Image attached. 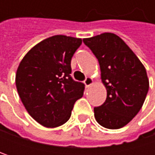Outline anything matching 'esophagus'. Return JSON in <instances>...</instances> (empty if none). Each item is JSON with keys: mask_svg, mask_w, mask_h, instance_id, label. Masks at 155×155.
Listing matches in <instances>:
<instances>
[{"mask_svg": "<svg viewBox=\"0 0 155 155\" xmlns=\"http://www.w3.org/2000/svg\"><path fill=\"white\" fill-rule=\"evenodd\" d=\"M92 83H93V80H92V78L87 77L85 80H84V84H85V86H86V87L91 86Z\"/></svg>", "mask_w": 155, "mask_h": 155, "instance_id": "34e87169", "label": "esophagus"}]
</instances>
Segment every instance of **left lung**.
Returning a JSON list of instances; mask_svg holds the SVG:
<instances>
[{
  "mask_svg": "<svg viewBox=\"0 0 155 155\" xmlns=\"http://www.w3.org/2000/svg\"><path fill=\"white\" fill-rule=\"evenodd\" d=\"M99 61L101 81L107 89L105 102L94 108L97 122L108 129L128 124L142 108L149 90L146 70L138 57L113 33L83 38Z\"/></svg>",
  "mask_w": 155,
  "mask_h": 155,
  "instance_id": "8db88e82",
  "label": "left lung"
}]
</instances>
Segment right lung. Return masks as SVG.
I'll return each instance as SVG.
<instances>
[{
    "mask_svg": "<svg viewBox=\"0 0 155 155\" xmlns=\"http://www.w3.org/2000/svg\"><path fill=\"white\" fill-rule=\"evenodd\" d=\"M81 39L56 35L33 47L17 69L16 87L28 114L46 127L64 125L71 117L84 84L71 77V60Z\"/></svg>",
    "mask_w": 155,
    "mask_h": 155,
    "instance_id": "obj_1",
    "label": "right lung"
}]
</instances>
